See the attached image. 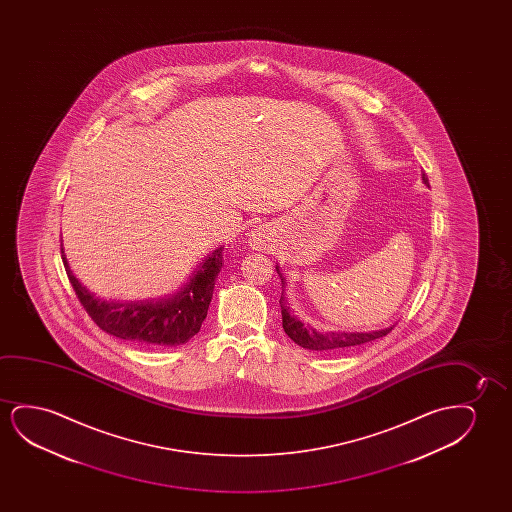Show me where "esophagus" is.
<instances>
[{
    "label": "esophagus",
    "instance_id": "esophagus-1",
    "mask_svg": "<svg viewBox=\"0 0 512 512\" xmlns=\"http://www.w3.org/2000/svg\"><path fill=\"white\" fill-rule=\"evenodd\" d=\"M266 241V234H264V232L259 231V229L252 231V238H250V243H252L253 246L262 248V246L266 245Z\"/></svg>",
    "mask_w": 512,
    "mask_h": 512
}]
</instances>
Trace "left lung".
Listing matches in <instances>:
<instances>
[{"mask_svg":"<svg viewBox=\"0 0 512 512\" xmlns=\"http://www.w3.org/2000/svg\"><path fill=\"white\" fill-rule=\"evenodd\" d=\"M421 180L428 185V178L425 173L421 175ZM276 271L280 274L281 283H283V285H281L283 292H281L280 297L283 330L287 332V336L290 337L294 343L299 344L302 348H306V350H346V348H351V346L371 343L374 339L386 336V334L395 327V325H392V327H388V329L374 330V332H325V334H323V332H316L315 329H311L309 325H304L299 318H295V316L292 315V308H290V304L287 302V292H285V278L281 276L280 267L276 266Z\"/></svg>","mask_w":512,"mask_h":512,"instance_id":"8db88e82","label":"left lung"}]
</instances>
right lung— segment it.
I'll list each match as a JSON object with an SVG mask.
<instances>
[{
    "label": "right lung",
    "mask_w": 512,
    "mask_h": 512,
    "mask_svg": "<svg viewBox=\"0 0 512 512\" xmlns=\"http://www.w3.org/2000/svg\"><path fill=\"white\" fill-rule=\"evenodd\" d=\"M220 246L204 259L189 281L168 299L150 302L101 301L71 273L63 248V262L71 287L99 329L110 336L148 346H178L201 330L208 315L213 288L222 269Z\"/></svg>",
    "instance_id": "obj_1"
}]
</instances>
